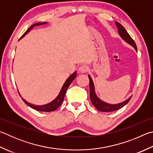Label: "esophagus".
I'll return each instance as SVG.
<instances>
[{
    "instance_id": "1",
    "label": "esophagus",
    "mask_w": 153,
    "mask_h": 153,
    "mask_svg": "<svg viewBox=\"0 0 153 153\" xmlns=\"http://www.w3.org/2000/svg\"><path fill=\"white\" fill-rule=\"evenodd\" d=\"M78 70L80 74H84L88 71V67L85 65H82L79 68Z\"/></svg>"
}]
</instances>
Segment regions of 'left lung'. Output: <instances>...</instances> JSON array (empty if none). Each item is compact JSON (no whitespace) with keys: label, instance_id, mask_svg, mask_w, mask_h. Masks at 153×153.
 <instances>
[{"label":"left lung","instance_id":"left-lung-1","mask_svg":"<svg viewBox=\"0 0 153 153\" xmlns=\"http://www.w3.org/2000/svg\"><path fill=\"white\" fill-rule=\"evenodd\" d=\"M115 23H116V25L118 27V33L121 37V38L123 39L124 41H126L127 43H128L130 45L132 46L136 51H137V45H136L134 41L132 39L131 37L129 35L128 33H127L126 30L124 29V27L117 21H116ZM88 77H89V80H90V96L91 102L94 106H95L96 109L98 110L99 111L108 112H112V111L118 110L123 107H124L125 105L128 103L130 100L132 98V96H130L129 98H128L125 101L121 102V103L116 104H111L106 103V102L101 100L97 96L95 91V88H94L93 80L91 79V77L90 75H88Z\"/></svg>","mask_w":153,"mask_h":153}]
</instances>
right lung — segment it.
Here are the masks:
<instances>
[{"label":"right lung","mask_w":153,"mask_h":153,"mask_svg":"<svg viewBox=\"0 0 153 153\" xmlns=\"http://www.w3.org/2000/svg\"><path fill=\"white\" fill-rule=\"evenodd\" d=\"M45 23H47L46 22H43V23H37L33 24V25L30 26L29 28L27 30V31L24 33L23 36H22L20 39H19V40H20L21 39L23 38L25 35H26L27 33H28L34 27L37 26V25H43ZM76 74H77L76 71H75L74 73L72 74L71 76H69L67 79H66V81L64 83V84L63 85L62 89H61V91L59 94V95H58L56 98H55V99L53 100L50 102V103H48V104H45V105H37L32 104L29 103V102H27L25 100L23 99L22 97H21V98L23 99V100L25 103L28 105V106L33 108V109H35V110H38V111H41V112H52V111H55V110H57V108L59 107V105L61 104H62V102L63 101V98H64V96H65V94L66 93V91H67L68 87L69 86V85L71 84L72 81H73V80L76 78Z\"/></svg>","instance_id":"right-lung-1"}]
</instances>
